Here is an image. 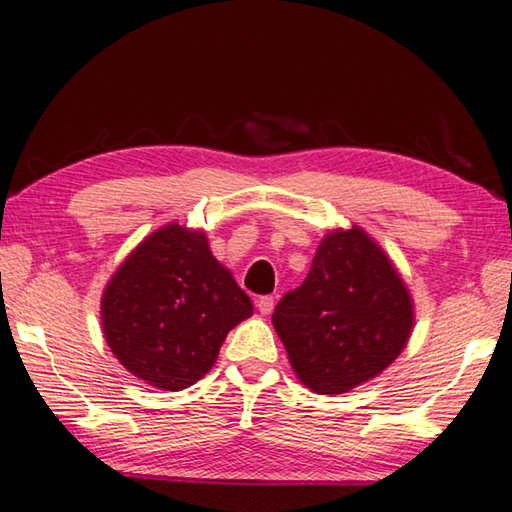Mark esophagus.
Listing matches in <instances>:
<instances>
[{"instance_id":"obj_1","label":"esophagus","mask_w":512,"mask_h":512,"mask_svg":"<svg viewBox=\"0 0 512 512\" xmlns=\"http://www.w3.org/2000/svg\"><path fill=\"white\" fill-rule=\"evenodd\" d=\"M273 306H275V297L273 295H262L257 299V308H259V313L262 315H270V310H273Z\"/></svg>"}]
</instances>
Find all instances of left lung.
Wrapping results in <instances>:
<instances>
[{"label": "left lung", "mask_w": 512, "mask_h": 512, "mask_svg": "<svg viewBox=\"0 0 512 512\" xmlns=\"http://www.w3.org/2000/svg\"><path fill=\"white\" fill-rule=\"evenodd\" d=\"M273 326L297 377L339 395L395 362L413 302L384 250L353 226L324 237L304 284L279 299Z\"/></svg>", "instance_id": "1"}]
</instances>
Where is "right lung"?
<instances>
[{
    "mask_svg": "<svg viewBox=\"0 0 512 512\" xmlns=\"http://www.w3.org/2000/svg\"><path fill=\"white\" fill-rule=\"evenodd\" d=\"M253 315L202 230L168 224L148 235L102 297L106 342L135 377L164 390L202 379L230 328Z\"/></svg>",
    "mask_w": 512,
    "mask_h": 512,
    "instance_id": "right-lung-1",
    "label": "right lung"
}]
</instances>
